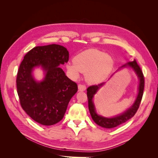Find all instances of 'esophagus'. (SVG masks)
<instances>
[{
	"label": "esophagus",
	"mask_w": 158,
	"mask_h": 158,
	"mask_svg": "<svg viewBox=\"0 0 158 158\" xmlns=\"http://www.w3.org/2000/svg\"><path fill=\"white\" fill-rule=\"evenodd\" d=\"M85 89H86V86H85V85H83V84L78 85V90L80 91V92H83V91H85Z\"/></svg>",
	"instance_id": "34e87169"
}]
</instances>
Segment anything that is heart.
Instances as JSON below:
<instances>
[{"instance_id": "obj_1", "label": "heart", "mask_w": 158, "mask_h": 158, "mask_svg": "<svg viewBox=\"0 0 158 158\" xmlns=\"http://www.w3.org/2000/svg\"><path fill=\"white\" fill-rule=\"evenodd\" d=\"M113 66L111 56L96 49H89L76 55L74 62L66 64V69L73 78H78L80 73H85L89 83L98 84L108 77Z\"/></svg>"}]
</instances>
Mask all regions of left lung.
Instances as JSON below:
<instances>
[{
  "label": "left lung",
  "mask_w": 158,
  "mask_h": 158,
  "mask_svg": "<svg viewBox=\"0 0 158 158\" xmlns=\"http://www.w3.org/2000/svg\"><path fill=\"white\" fill-rule=\"evenodd\" d=\"M127 67L131 68L135 71V73L137 75L138 79H139V85H138V95L135 103H133V105L131 107H129L123 113L111 118H107L99 115L96 113V111H95V108L93 102V99L94 97V95L98 92V91L99 89V88L102 87L105 84V83H101L96 85H91V86L88 87V88L87 89L88 108L90 114L91 116H92L94 121L100 127L106 128H112L121 125V124L127 122L128 120H129V119L131 118L134 115H135L138 107L140 106V103L142 98L143 92H144V75H143L141 69L137 64L136 60L132 62H128V63H126L125 64L123 65L121 68H119V69Z\"/></svg>",
  "instance_id": "8db88e82"
}]
</instances>
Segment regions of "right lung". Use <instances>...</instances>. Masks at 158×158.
Returning <instances> with one entry per match:
<instances>
[{
  "instance_id": "obj_1",
  "label": "right lung",
  "mask_w": 158,
  "mask_h": 158,
  "mask_svg": "<svg viewBox=\"0 0 158 158\" xmlns=\"http://www.w3.org/2000/svg\"><path fill=\"white\" fill-rule=\"evenodd\" d=\"M69 52L64 47L51 44L33 48L23 57L17 74V92L22 109L43 125H55L63 119L78 85L65 75L60 64L67 63ZM41 66L45 72L36 81L32 72Z\"/></svg>"
}]
</instances>
